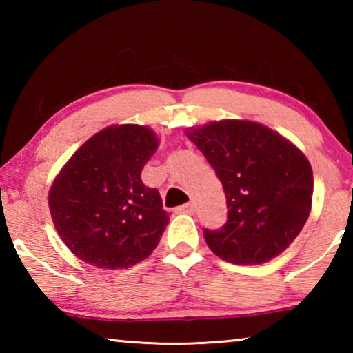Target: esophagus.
I'll return each mask as SVG.
<instances>
[{
  "label": "esophagus",
  "mask_w": 353,
  "mask_h": 353,
  "mask_svg": "<svg viewBox=\"0 0 353 353\" xmlns=\"http://www.w3.org/2000/svg\"><path fill=\"white\" fill-rule=\"evenodd\" d=\"M177 213H183V214H193L194 213V205H193V202H188V204H183V205H181L176 210Z\"/></svg>",
  "instance_id": "34e87169"
}]
</instances>
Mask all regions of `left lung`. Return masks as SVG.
<instances>
[{"mask_svg": "<svg viewBox=\"0 0 353 353\" xmlns=\"http://www.w3.org/2000/svg\"><path fill=\"white\" fill-rule=\"evenodd\" d=\"M185 134L216 172L229 208L221 229H204L212 252L234 265H261L282 254L312 210L313 171L305 155L270 128L244 119Z\"/></svg>", "mask_w": 353, "mask_h": 353, "instance_id": "obj_1", "label": "left lung"}]
</instances>
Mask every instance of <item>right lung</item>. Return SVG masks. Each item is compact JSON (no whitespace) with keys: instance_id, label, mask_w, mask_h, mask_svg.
Here are the masks:
<instances>
[{"instance_id":"obj_1","label":"right lung","mask_w":353,"mask_h":353,"mask_svg":"<svg viewBox=\"0 0 353 353\" xmlns=\"http://www.w3.org/2000/svg\"><path fill=\"white\" fill-rule=\"evenodd\" d=\"M159 139L139 124L109 126L88 139L51 185L48 204L61 240L77 259L105 270L148 259L170 216L141 170Z\"/></svg>"}]
</instances>
